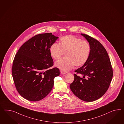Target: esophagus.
I'll list each match as a JSON object with an SVG mask.
<instances>
[{"label": "esophagus", "instance_id": "1", "mask_svg": "<svg viewBox=\"0 0 124 124\" xmlns=\"http://www.w3.org/2000/svg\"><path fill=\"white\" fill-rule=\"evenodd\" d=\"M60 73H61V74H62V75H65V74H66L67 73L66 72L64 71H63V70H60Z\"/></svg>", "mask_w": 124, "mask_h": 124}]
</instances>
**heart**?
<instances>
[{
    "instance_id": "b5f03b06",
    "label": "heart",
    "mask_w": 124,
    "mask_h": 124,
    "mask_svg": "<svg viewBox=\"0 0 124 124\" xmlns=\"http://www.w3.org/2000/svg\"><path fill=\"white\" fill-rule=\"evenodd\" d=\"M89 42L71 35L60 38L59 44H54L49 49L50 55L54 60L59 59L65 53V57L58 60L56 67L64 71L70 70L74 65L80 67L86 63L90 55Z\"/></svg>"
}]
</instances>
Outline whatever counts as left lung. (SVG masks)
<instances>
[{
  "label": "left lung",
  "instance_id": "left-lung-1",
  "mask_svg": "<svg viewBox=\"0 0 124 124\" xmlns=\"http://www.w3.org/2000/svg\"><path fill=\"white\" fill-rule=\"evenodd\" d=\"M81 34L90 45V54L86 63L75 70L70 88L80 100L93 101L108 90L112 79V68L108 54L101 44L89 35Z\"/></svg>",
  "mask_w": 124,
  "mask_h": 124
}]
</instances>
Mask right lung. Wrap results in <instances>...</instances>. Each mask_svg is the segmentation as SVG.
<instances>
[{"mask_svg":"<svg viewBox=\"0 0 124 124\" xmlns=\"http://www.w3.org/2000/svg\"><path fill=\"white\" fill-rule=\"evenodd\" d=\"M58 37L52 33L39 34L24 43L13 61L12 76L19 94L28 101H38L46 97L60 75L49 53Z\"/></svg>","mask_w":124,"mask_h":124,"instance_id":"add662e5","label":"right lung"}]
</instances>
